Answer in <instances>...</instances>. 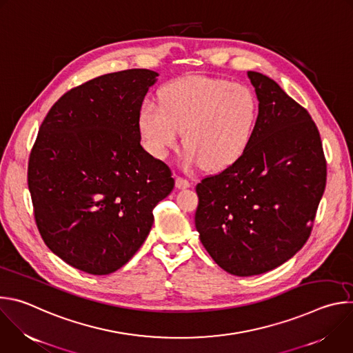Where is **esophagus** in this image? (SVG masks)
I'll list each match as a JSON object with an SVG mask.
<instances>
[{
	"mask_svg": "<svg viewBox=\"0 0 353 353\" xmlns=\"http://www.w3.org/2000/svg\"><path fill=\"white\" fill-rule=\"evenodd\" d=\"M190 185H191V183H190L187 179L180 177V176H177V177H176V187H177V188L184 190V188H188Z\"/></svg>",
	"mask_w": 353,
	"mask_h": 353,
	"instance_id": "34e87169",
	"label": "esophagus"
}]
</instances>
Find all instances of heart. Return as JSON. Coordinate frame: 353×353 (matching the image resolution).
<instances>
[{
    "instance_id": "heart-1",
    "label": "heart",
    "mask_w": 353,
    "mask_h": 353,
    "mask_svg": "<svg viewBox=\"0 0 353 353\" xmlns=\"http://www.w3.org/2000/svg\"><path fill=\"white\" fill-rule=\"evenodd\" d=\"M159 99H145L138 112L143 145L155 158H168L184 131L185 166L204 163L219 170L234 163L253 141L260 102L245 85L188 77L168 83Z\"/></svg>"
}]
</instances>
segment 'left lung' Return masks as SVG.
<instances>
[{
    "mask_svg": "<svg viewBox=\"0 0 353 353\" xmlns=\"http://www.w3.org/2000/svg\"><path fill=\"white\" fill-rule=\"evenodd\" d=\"M260 102L245 152L196 184L199 240L226 272H268L307 241L327 180L319 130L271 78L248 71Z\"/></svg>",
    "mask_w": 353,
    "mask_h": 353,
    "instance_id": "1",
    "label": "left lung"
}]
</instances>
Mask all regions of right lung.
Masks as SVG:
<instances>
[{
	"instance_id": "1",
	"label": "right lung",
	"mask_w": 353,
	"mask_h": 353,
	"mask_svg": "<svg viewBox=\"0 0 353 353\" xmlns=\"http://www.w3.org/2000/svg\"><path fill=\"white\" fill-rule=\"evenodd\" d=\"M159 77L125 70L61 96L43 120L28 184L47 247L71 267L109 275L137 253L174 180L141 146L138 112Z\"/></svg>"
}]
</instances>
